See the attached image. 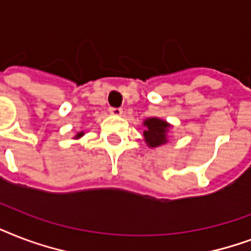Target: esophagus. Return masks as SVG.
Segmentation results:
<instances>
[{"label": "esophagus", "mask_w": 251, "mask_h": 251, "mask_svg": "<svg viewBox=\"0 0 251 251\" xmlns=\"http://www.w3.org/2000/svg\"><path fill=\"white\" fill-rule=\"evenodd\" d=\"M109 113L113 114V116H122V113H124V110H122L121 108H110Z\"/></svg>", "instance_id": "34e87169"}]
</instances>
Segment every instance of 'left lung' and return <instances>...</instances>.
I'll return each mask as SVG.
<instances>
[{
	"label": "left lung",
	"mask_w": 251,
	"mask_h": 251,
	"mask_svg": "<svg viewBox=\"0 0 251 251\" xmlns=\"http://www.w3.org/2000/svg\"><path fill=\"white\" fill-rule=\"evenodd\" d=\"M143 126H145L143 137L146 145L150 149H156L168 143V134L172 129L169 122L159 117H150L143 121Z\"/></svg>",
	"instance_id": "8db88e82"
}]
</instances>
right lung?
Listing matches in <instances>:
<instances>
[{"mask_svg":"<svg viewBox=\"0 0 251 251\" xmlns=\"http://www.w3.org/2000/svg\"><path fill=\"white\" fill-rule=\"evenodd\" d=\"M84 135V131H80V133H78L76 135H74V139H79V138H82Z\"/></svg>","mask_w":251,"mask_h":251,"instance_id":"obj_1","label":"right lung"}]
</instances>
